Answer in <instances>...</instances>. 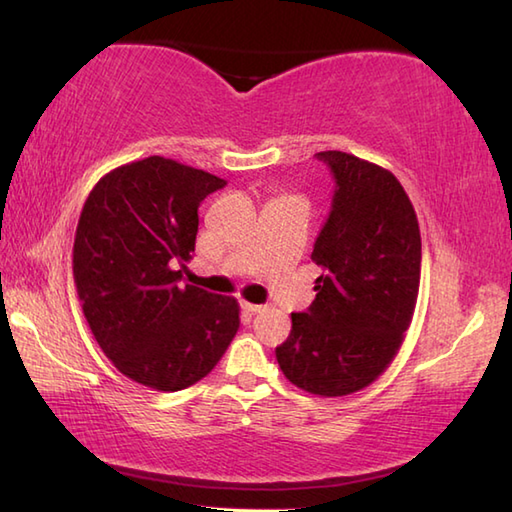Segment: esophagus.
<instances>
[{"label": "esophagus", "instance_id": "1", "mask_svg": "<svg viewBox=\"0 0 512 512\" xmlns=\"http://www.w3.org/2000/svg\"><path fill=\"white\" fill-rule=\"evenodd\" d=\"M242 310H244V312H248V314H257V312H262V310H264V306H257V303L242 301Z\"/></svg>", "mask_w": 512, "mask_h": 512}]
</instances>
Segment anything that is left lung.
I'll list each match as a JSON object with an SVG mask.
<instances>
[{
    "instance_id": "obj_1",
    "label": "left lung",
    "mask_w": 512,
    "mask_h": 512,
    "mask_svg": "<svg viewBox=\"0 0 512 512\" xmlns=\"http://www.w3.org/2000/svg\"><path fill=\"white\" fill-rule=\"evenodd\" d=\"M334 173L332 211L312 250L323 268L308 312L275 354L303 391H361L394 361L416 310L422 242L416 211L389 169L345 151H319Z\"/></svg>"
}]
</instances>
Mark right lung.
<instances>
[{
    "label": "right lung",
    "instance_id": "add662e5",
    "mask_svg": "<svg viewBox=\"0 0 512 512\" xmlns=\"http://www.w3.org/2000/svg\"><path fill=\"white\" fill-rule=\"evenodd\" d=\"M224 180L149 156L94 184L76 224V295L118 372L156 391L198 383L239 330L235 297L178 288L198 235V206Z\"/></svg>",
    "mask_w": 512,
    "mask_h": 512
}]
</instances>
